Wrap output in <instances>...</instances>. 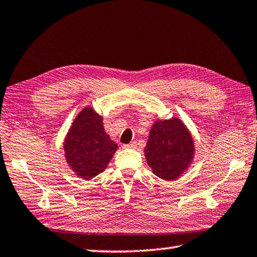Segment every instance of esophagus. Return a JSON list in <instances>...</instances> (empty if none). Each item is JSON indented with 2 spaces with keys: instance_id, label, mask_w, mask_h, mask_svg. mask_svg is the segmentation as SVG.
Instances as JSON below:
<instances>
[{
  "instance_id": "34e87169",
  "label": "esophagus",
  "mask_w": 257,
  "mask_h": 257,
  "mask_svg": "<svg viewBox=\"0 0 257 257\" xmlns=\"http://www.w3.org/2000/svg\"><path fill=\"white\" fill-rule=\"evenodd\" d=\"M136 146H137L136 142H132L130 144H125L122 147H123V149H136Z\"/></svg>"
}]
</instances>
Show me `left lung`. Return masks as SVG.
<instances>
[{
    "instance_id": "1",
    "label": "left lung",
    "mask_w": 257,
    "mask_h": 257,
    "mask_svg": "<svg viewBox=\"0 0 257 257\" xmlns=\"http://www.w3.org/2000/svg\"><path fill=\"white\" fill-rule=\"evenodd\" d=\"M193 155V138L179 119L156 121L145 147L147 163L155 176L169 181L177 179Z\"/></svg>"
}]
</instances>
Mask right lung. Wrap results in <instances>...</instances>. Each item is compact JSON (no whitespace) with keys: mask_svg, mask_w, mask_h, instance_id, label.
<instances>
[{"mask_svg":"<svg viewBox=\"0 0 257 257\" xmlns=\"http://www.w3.org/2000/svg\"><path fill=\"white\" fill-rule=\"evenodd\" d=\"M116 150L118 145L104 132L103 118L92 107L77 115L64 142L67 162L86 180L105 170Z\"/></svg>","mask_w":257,"mask_h":257,"instance_id":"add662e5","label":"right lung"}]
</instances>
